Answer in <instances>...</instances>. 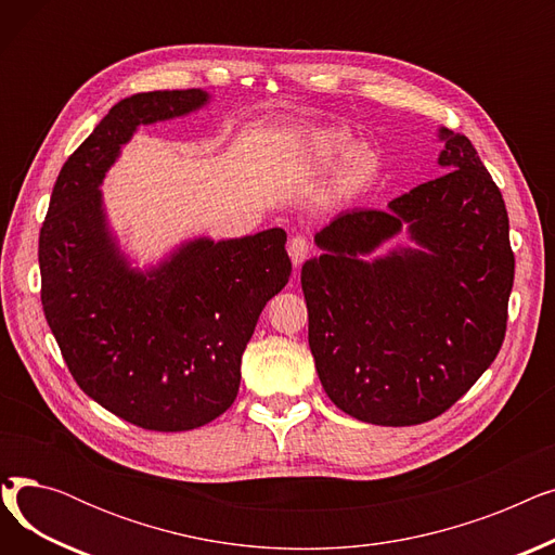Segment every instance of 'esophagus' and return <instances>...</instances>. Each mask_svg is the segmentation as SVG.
<instances>
[{
    "instance_id": "34e87169",
    "label": "esophagus",
    "mask_w": 555,
    "mask_h": 555,
    "mask_svg": "<svg viewBox=\"0 0 555 555\" xmlns=\"http://www.w3.org/2000/svg\"><path fill=\"white\" fill-rule=\"evenodd\" d=\"M308 251H310V243L304 236H295L287 243V254H289V260H293L295 268H299L301 262L308 258Z\"/></svg>"
}]
</instances>
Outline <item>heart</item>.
Masks as SVG:
<instances>
[{
	"mask_svg": "<svg viewBox=\"0 0 555 555\" xmlns=\"http://www.w3.org/2000/svg\"><path fill=\"white\" fill-rule=\"evenodd\" d=\"M306 145L314 159L319 162H333L351 145V134L339 130V128H322V130H312L306 137ZM377 168V157L369 149V145L360 143L353 145V149L344 157V172L351 180H362L366 175H371Z\"/></svg>",
	"mask_w": 555,
	"mask_h": 555,
	"instance_id": "heart-1",
	"label": "heart"
}]
</instances>
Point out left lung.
Returning a JSON list of instances; mask_svg holds the SVG:
<instances>
[{
	"label": "left lung",
	"instance_id": "obj_1",
	"mask_svg": "<svg viewBox=\"0 0 555 555\" xmlns=\"http://www.w3.org/2000/svg\"><path fill=\"white\" fill-rule=\"evenodd\" d=\"M441 178L353 209L314 236L324 254L301 268L308 344L328 398L364 423H427L498 358L515 256L508 214L468 137L439 130ZM406 223L418 250L361 256Z\"/></svg>",
	"mask_w": 555,
	"mask_h": 555
}]
</instances>
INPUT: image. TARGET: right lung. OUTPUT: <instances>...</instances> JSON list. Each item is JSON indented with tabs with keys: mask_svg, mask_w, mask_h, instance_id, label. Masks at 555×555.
<instances>
[{
	"mask_svg": "<svg viewBox=\"0 0 555 555\" xmlns=\"http://www.w3.org/2000/svg\"><path fill=\"white\" fill-rule=\"evenodd\" d=\"M202 90L116 103L57 175L40 229L42 308L78 387L114 416L186 431L238 396L241 360L293 262L285 231L195 238L157 268L134 270L107 227L99 186L139 126L207 105Z\"/></svg>",
	"mask_w": 555,
	"mask_h": 555,
	"instance_id": "1",
	"label": "right lung"
}]
</instances>
